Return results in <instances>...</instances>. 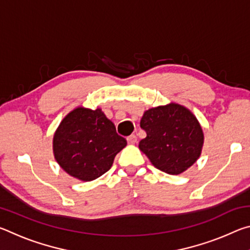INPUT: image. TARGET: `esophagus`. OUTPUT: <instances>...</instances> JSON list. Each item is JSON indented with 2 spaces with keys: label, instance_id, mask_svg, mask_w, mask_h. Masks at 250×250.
<instances>
[{
  "label": "esophagus",
  "instance_id": "34e87169",
  "mask_svg": "<svg viewBox=\"0 0 250 250\" xmlns=\"http://www.w3.org/2000/svg\"><path fill=\"white\" fill-rule=\"evenodd\" d=\"M137 140H138V138L135 134H131L128 138H126V141H128L129 145H134V143H137Z\"/></svg>",
  "mask_w": 250,
  "mask_h": 250
}]
</instances>
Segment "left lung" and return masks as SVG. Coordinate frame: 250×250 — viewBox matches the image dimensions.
Wrapping results in <instances>:
<instances>
[{"instance_id": "1", "label": "left lung", "mask_w": 250, "mask_h": 250, "mask_svg": "<svg viewBox=\"0 0 250 250\" xmlns=\"http://www.w3.org/2000/svg\"><path fill=\"white\" fill-rule=\"evenodd\" d=\"M140 126L146 137L139 149L160 171L181 174L200 158L204 133L196 117L183 105L171 103L146 110Z\"/></svg>"}]
</instances>
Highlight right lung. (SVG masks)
<instances>
[{
    "instance_id": "1",
    "label": "right lung",
    "mask_w": 250,
    "mask_h": 250,
    "mask_svg": "<svg viewBox=\"0 0 250 250\" xmlns=\"http://www.w3.org/2000/svg\"><path fill=\"white\" fill-rule=\"evenodd\" d=\"M126 146L100 108L78 107L59 124L53 139L55 160L70 176L83 182L98 179L112 167Z\"/></svg>"
}]
</instances>
